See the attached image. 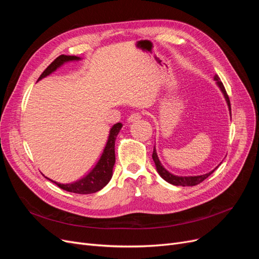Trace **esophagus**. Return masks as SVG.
I'll return each instance as SVG.
<instances>
[{
	"instance_id": "esophagus-1",
	"label": "esophagus",
	"mask_w": 259,
	"mask_h": 259,
	"mask_svg": "<svg viewBox=\"0 0 259 259\" xmlns=\"http://www.w3.org/2000/svg\"><path fill=\"white\" fill-rule=\"evenodd\" d=\"M139 119H142V113H140V112H132L127 116V121L128 122H136Z\"/></svg>"
}]
</instances>
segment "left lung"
<instances>
[{
	"label": "left lung",
	"mask_w": 259,
	"mask_h": 259,
	"mask_svg": "<svg viewBox=\"0 0 259 259\" xmlns=\"http://www.w3.org/2000/svg\"><path fill=\"white\" fill-rule=\"evenodd\" d=\"M215 80L217 81L218 86H219V88H221L222 92L224 93L225 98H226L227 103H228V106H229V110L231 111V106H230L229 96H228V94H227V92H226V89H225V86H224L223 82H222L221 80H219V76H218V75H215ZM152 159H153V161H154V163H155L156 169H158V173L160 174V176H161L164 180H166L167 183H169V184H171V185H175V186H183V187H185V186H195V185H199L200 183H202V182H203V180H205V179H206L210 174H213V173H214V170L217 168V167H216L215 169H213L211 171H209V173L204 174V175H201V176L178 177V176H175V175H173V174L168 173V171L162 166V164H161V163H160V161H159L158 155H156V152H155V149H154V148H153Z\"/></svg>",
	"instance_id": "left-lung-1"
}]
</instances>
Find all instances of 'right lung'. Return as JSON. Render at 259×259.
<instances>
[{
    "instance_id": "right-lung-1",
    "label": "right lung",
    "mask_w": 259,
    "mask_h": 259,
    "mask_svg": "<svg viewBox=\"0 0 259 259\" xmlns=\"http://www.w3.org/2000/svg\"><path fill=\"white\" fill-rule=\"evenodd\" d=\"M77 59L80 58L76 56L60 55V56H58L48 68L44 70L43 73L40 75V77H38V80H41L46 75L51 74L59 66L64 64V62L70 61V60H77ZM121 127H122V123H116L111 127L110 135H109V139L106 144L103 154H101L100 159L95 164V166H93L88 173L84 174L80 178H77L72 183L60 184V183L53 182V180L52 182L54 184H56L59 188H61L62 190L73 192V193H79V194L95 193L103 189L112 177V168L115 162L114 143Z\"/></svg>"
}]
</instances>
